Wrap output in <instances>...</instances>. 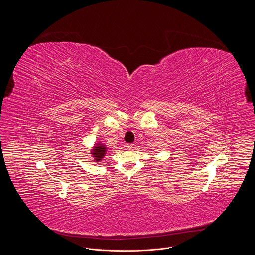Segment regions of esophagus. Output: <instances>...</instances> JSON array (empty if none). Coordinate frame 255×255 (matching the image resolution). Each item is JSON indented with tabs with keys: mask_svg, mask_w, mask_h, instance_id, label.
<instances>
[{
	"mask_svg": "<svg viewBox=\"0 0 255 255\" xmlns=\"http://www.w3.org/2000/svg\"><path fill=\"white\" fill-rule=\"evenodd\" d=\"M126 148H127L128 150H133V144H127V145H126Z\"/></svg>",
	"mask_w": 255,
	"mask_h": 255,
	"instance_id": "obj_1",
	"label": "esophagus"
}]
</instances>
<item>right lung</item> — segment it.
<instances>
[{"label":"right lung","instance_id":"add662e5","mask_svg":"<svg viewBox=\"0 0 255 255\" xmlns=\"http://www.w3.org/2000/svg\"><path fill=\"white\" fill-rule=\"evenodd\" d=\"M107 150L108 148L105 143H102L101 141H97V143H95L93 149L91 150L90 154L95 159V162H99L106 156Z\"/></svg>","mask_w":255,"mask_h":255}]
</instances>
